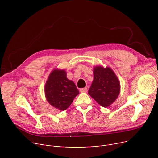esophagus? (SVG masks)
Instances as JSON below:
<instances>
[{
  "mask_svg": "<svg viewBox=\"0 0 158 158\" xmlns=\"http://www.w3.org/2000/svg\"><path fill=\"white\" fill-rule=\"evenodd\" d=\"M87 90H88L87 88H81V89H80V92L81 93L86 92H87Z\"/></svg>",
  "mask_w": 158,
  "mask_h": 158,
  "instance_id": "1",
  "label": "esophagus"
}]
</instances>
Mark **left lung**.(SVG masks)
<instances>
[{
    "label": "left lung",
    "instance_id": "left-lung-1",
    "mask_svg": "<svg viewBox=\"0 0 158 158\" xmlns=\"http://www.w3.org/2000/svg\"><path fill=\"white\" fill-rule=\"evenodd\" d=\"M94 80L88 94L100 106L108 107L117 99L121 91L120 82L109 66H95L93 69Z\"/></svg>",
    "mask_w": 158,
    "mask_h": 158
}]
</instances>
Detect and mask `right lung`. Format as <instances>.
I'll use <instances>...</instances> for the list:
<instances>
[{"label":"right lung","mask_w":158,"mask_h":158,"mask_svg":"<svg viewBox=\"0 0 158 158\" xmlns=\"http://www.w3.org/2000/svg\"><path fill=\"white\" fill-rule=\"evenodd\" d=\"M78 94L73 81L66 78L64 70L55 69L50 73L45 85V95L52 107L64 111Z\"/></svg>","instance_id":"obj_1"}]
</instances>
